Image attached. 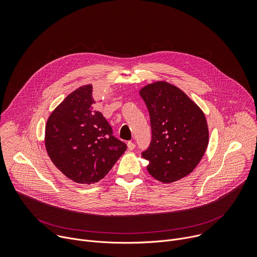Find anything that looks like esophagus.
I'll return each instance as SVG.
<instances>
[{
	"label": "esophagus",
	"mask_w": 257,
	"mask_h": 257,
	"mask_svg": "<svg viewBox=\"0 0 257 257\" xmlns=\"http://www.w3.org/2000/svg\"><path fill=\"white\" fill-rule=\"evenodd\" d=\"M127 146H128V150H129V151H133V150L135 149V143H134L133 141H129V142L127 143Z\"/></svg>",
	"instance_id": "esophagus-1"
}]
</instances>
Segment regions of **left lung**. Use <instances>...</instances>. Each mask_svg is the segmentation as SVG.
Returning <instances> with one entry per match:
<instances>
[{"label": "left lung", "instance_id": "left-lung-1", "mask_svg": "<svg viewBox=\"0 0 257 257\" xmlns=\"http://www.w3.org/2000/svg\"><path fill=\"white\" fill-rule=\"evenodd\" d=\"M139 94L148 106L152 142L142 153L149 173L162 183L189 175L199 164L208 145V127L202 109L179 87L157 81Z\"/></svg>", "mask_w": 257, "mask_h": 257}]
</instances>
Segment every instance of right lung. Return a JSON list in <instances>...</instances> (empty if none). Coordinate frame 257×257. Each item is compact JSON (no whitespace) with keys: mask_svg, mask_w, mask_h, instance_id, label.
Listing matches in <instances>:
<instances>
[{"mask_svg":"<svg viewBox=\"0 0 257 257\" xmlns=\"http://www.w3.org/2000/svg\"><path fill=\"white\" fill-rule=\"evenodd\" d=\"M94 103L92 85L80 86L54 109L46 125L45 145L51 161L79 184L98 182L127 149Z\"/></svg>","mask_w":257,"mask_h":257,"instance_id":"obj_1","label":"right lung"}]
</instances>
